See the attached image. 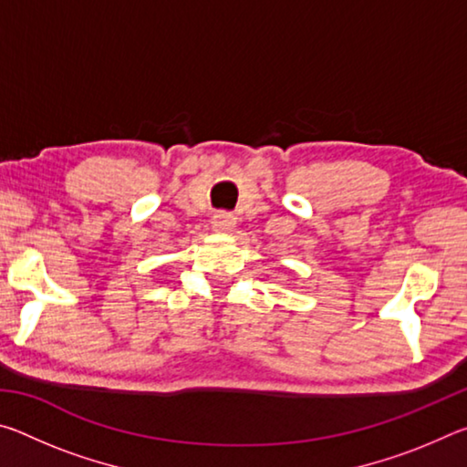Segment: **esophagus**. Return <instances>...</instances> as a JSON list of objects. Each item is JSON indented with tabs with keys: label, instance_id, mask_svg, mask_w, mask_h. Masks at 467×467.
<instances>
[{
	"label": "esophagus",
	"instance_id": "1",
	"mask_svg": "<svg viewBox=\"0 0 467 467\" xmlns=\"http://www.w3.org/2000/svg\"><path fill=\"white\" fill-rule=\"evenodd\" d=\"M234 224H236V218L231 214V212H218V214H214V218H212V226H214V231L218 233H233Z\"/></svg>",
	"mask_w": 467,
	"mask_h": 467
}]
</instances>
